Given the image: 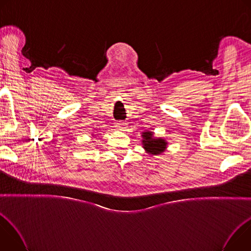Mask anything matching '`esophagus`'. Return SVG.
<instances>
[{
  "label": "esophagus",
  "mask_w": 251,
  "mask_h": 251,
  "mask_svg": "<svg viewBox=\"0 0 251 251\" xmlns=\"http://www.w3.org/2000/svg\"><path fill=\"white\" fill-rule=\"evenodd\" d=\"M115 127L116 128H118L119 130H124V129H126V123H124V122H117L116 124H115Z\"/></svg>",
  "instance_id": "1"
}]
</instances>
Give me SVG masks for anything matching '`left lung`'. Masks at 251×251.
Wrapping results in <instances>:
<instances>
[{
    "label": "left lung",
    "instance_id": "left-lung-1",
    "mask_svg": "<svg viewBox=\"0 0 251 251\" xmlns=\"http://www.w3.org/2000/svg\"><path fill=\"white\" fill-rule=\"evenodd\" d=\"M143 148L148 154L160 155L167 149V141L163 138H155L154 133L151 131L142 133Z\"/></svg>",
    "mask_w": 251,
    "mask_h": 251
}]
</instances>
